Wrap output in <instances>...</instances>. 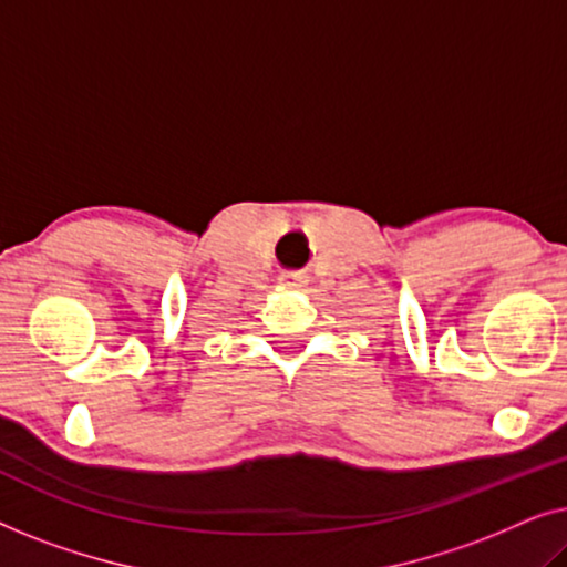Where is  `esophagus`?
<instances>
[{
    "label": "esophagus",
    "mask_w": 567,
    "mask_h": 567,
    "mask_svg": "<svg viewBox=\"0 0 567 567\" xmlns=\"http://www.w3.org/2000/svg\"><path fill=\"white\" fill-rule=\"evenodd\" d=\"M281 284L284 286H301V284H307V276L301 274V270H286V274H281Z\"/></svg>",
    "instance_id": "1"
}]
</instances>
